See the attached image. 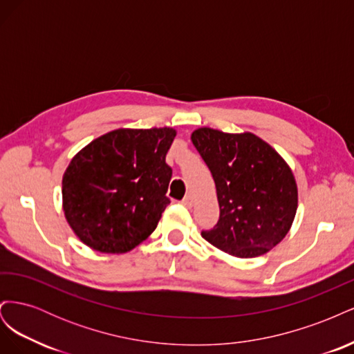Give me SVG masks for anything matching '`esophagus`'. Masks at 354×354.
Returning <instances> with one entry per match:
<instances>
[{
  "mask_svg": "<svg viewBox=\"0 0 354 354\" xmlns=\"http://www.w3.org/2000/svg\"><path fill=\"white\" fill-rule=\"evenodd\" d=\"M194 195H192V194H187L186 196H185V199H183V205H186V207H194Z\"/></svg>",
  "mask_w": 354,
  "mask_h": 354,
  "instance_id": "obj_1",
  "label": "esophagus"
}]
</instances>
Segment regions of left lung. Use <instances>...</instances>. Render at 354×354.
Returning a JSON list of instances; mask_svg holds the SVG:
<instances>
[{
  "label": "left lung",
  "instance_id": "8db88e82",
  "mask_svg": "<svg viewBox=\"0 0 354 354\" xmlns=\"http://www.w3.org/2000/svg\"><path fill=\"white\" fill-rule=\"evenodd\" d=\"M217 189L220 218L202 232L216 248L254 259L279 243L298 207L297 181L286 160L252 133L202 127L190 136Z\"/></svg>",
  "mask_w": 354,
  "mask_h": 354
}]
</instances>
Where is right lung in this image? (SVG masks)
Segmentation results:
<instances>
[{"label": "right lung", "mask_w": 354, "mask_h": 354, "mask_svg": "<svg viewBox=\"0 0 354 354\" xmlns=\"http://www.w3.org/2000/svg\"><path fill=\"white\" fill-rule=\"evenodd\" d=\"M174 128H118L72 158L62 180L71 229L91 250L124 254L151 236L169 203Z\"/></svg>", "instance_id": "add662e5"}]
</instances>
